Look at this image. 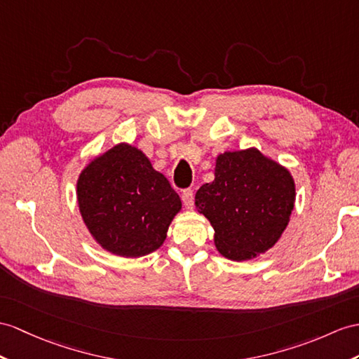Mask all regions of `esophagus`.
<instances>
[{"mask_svg":"<svg viewBox=\"0 0 359 359\" xmlns=\"http://www.w3.org/2000/svg\"><path fill=\"white\" fill-rule=\"evenodd\" d=\"M181 199H182V203H184V205H186L187 208H194V203H195V194H194V190H191V189L182 190Z\"/></svg>","mask_w":359,"mask_h":359,"instance_id":"1","label":"esophagus"}]
</instances>
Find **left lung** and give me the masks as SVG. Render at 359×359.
<instances>
[{
    "instance_id": "obj_1",
    "label": "left lung",
    "mask_w": 359,
    "mask_h": 359,
    "mask_svg": "<svg viewBox=\"0 0 359 359\" xmlns=\"http://www.w3.org/2000/svg\"><path fill=\"white\" fill-rule=\"evenodd\" d=\"M295 203L290 170L256 147L217 155L215 180L195 205L212 224L215 245L230 260H250L276 245Z\"/></svg>"
}]
</instances>
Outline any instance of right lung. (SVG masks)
Segmentation results:
<instances>
[{
	"mask_svg": "<svg viewBox=\"0 0 359 359\" xmlns=\"http://www.w3.org/2000/svg\"><path fill=\"white\" fill-rule=\"evenodd\" d=\"M77 204L94 241L112 255L142 257L158 250L181 199L137 147L120 143L79 175Z\"/></svg>",
	"mask_w": 359,
	"mask_h": 359,
	"instance_id": "add662e5",
	"label": "right lung"
}]
</instances>
